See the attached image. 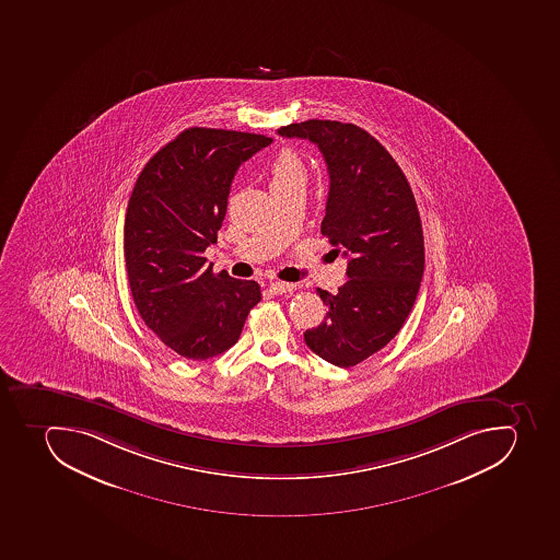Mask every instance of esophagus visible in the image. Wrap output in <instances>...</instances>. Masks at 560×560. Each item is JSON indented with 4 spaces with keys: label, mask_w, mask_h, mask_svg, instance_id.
<instances>
[{
    "label": "esophagus",
    "mask_w": 560,
    "mask_h": 560,
    "mask_svg": "<svg viewBox=\"0 0 560 560\" xmlns=\"http://www.w3.org/2000/svg\"><path fill=\"white\" fill-rule=\"evenodd\" d=\"M269 289L275 292V294H285V292H292L294 289H296V285L294 283H287V282H271L269 283Z\"/></svg>",
    "instance_id": "obj_1"
}]
</instances>
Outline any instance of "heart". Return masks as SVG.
<instances>
[{
  "label": "heart",
  "mask_w": 560,
  "mask_h": 560,
  "mask_svg": "<svg viewBox=\"0 0 560 560\" xmlns=\"http://www.w3.org/2000/svg\"><path fill=\"white\" fill-rule=\"evenodd\" d=\"M306 165L294 149H282L269 163V184L271 189L283 188L289 184L305 183Z\"/></svg>",
  "instance_id": "1"
}]
</instances>
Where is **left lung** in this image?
Segmentation results:
<instances>
[{
    "label": "left lung",
    "mask_w": 560,
    "mask_h": 560,
    "mask_svg": "<svg viewBox=\"0 0 560 560\" xmlns=\"http://www.w3.org/2000/svg\"><path fill=\"white\" fill-rule=\"evenodd\" d=\"M278 135L311 140L328 166L320 232L342 249L349 280L335 294L317 289L326 317L305 342L348 369L385 348L413 308L425 262L419 207L402 170L362 127L314 118Z\"/></svg>",
    "instance_id": "obj_1"
}]
</instances>
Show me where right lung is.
Listing matches in <instances>:
<instances>
[{
    "instance_id": "right-lung-1",
    "label": "right lung",
    "mask_w": 560,
    "mask_h": 560,
    "mask_svg": "<svg viewBox=\"0 0 560 560\" xmlns=\"http://www.w3.org/2000/svg\"><path fill=\"white\" fill-rule=\"evenodd\" d=\"M271 138L189 127L152 155L127 203L124 257L141 319L174 353L207 360L240 340L260 301L254 280L203 257L225 220L235 172Z\"/></svg>"
}]
</instances>
